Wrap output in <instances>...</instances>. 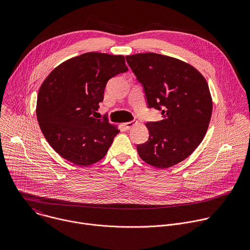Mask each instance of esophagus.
I'll return each mask as SVG.
<instances>
[{"mask_svg":"<svg viewBox=\"0 0 250 250\" xmlns=\"http://www.w3.org/2000/svg\"><path fill=\"white\" fill-rule=\"evenodd\" d=\"M136 124V122H133V121H130V122H127V123H125L124 124V126L126 128V129H130L134 125Z\"/></svg>","mask_w":250,"mask_h":250,"instance_id":"obj_1","label":"esophagus"}]
</instances>
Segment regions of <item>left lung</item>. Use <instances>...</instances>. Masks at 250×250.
<instances>
[{
	"label": "left lung",
	"mask_w": 250,
	"mask_h": 250,
	"mask_svg": "<svg viewBox=\"0 0 250 250\" xmlns=\"http://www.w3.org/2000/svg\"><path fill=\"white\" fill-rule=\"evenodd\" d=\"M144 87L148 108L161 112L159 122H148V140L137 145L140 158L157 168L186 159L203 140L212 111L206 79L190 64L157 54L125 57Z\"/></svg>",
	"instance_id": "1"
}]
</instances>
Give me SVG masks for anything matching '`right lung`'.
Masks as SVG:
<instances>
[{
  "label": "right lung",
  "mask_w": 250,
  "mask_h": 250,
  "mask_svg": "<svg viewBox=\"0 0 250 250\" xmlns=\"http://www.w3.org/2000/svg\"><path fill=\"white\" fill-rule=\"evenodd\" d=\"M128 70L123 55L87 52L57 66L37 103L41 129L64 159L87 166L100 161L120 132L108 118L96 119L108 81Z\"/></svg>",
  "instance_id": "right-lung-1"
}]
</instances>
